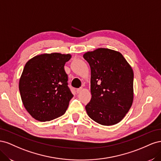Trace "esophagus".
Returning <instances> with one entry per match:
<instances>
[{"label": "esophagus", "mask_w": 161, "mask_h": 161, "mask_svg": "<svg viewBox=\"0 0 161 161\" xmlns=\"http://www.w3.org/2000/svg\"><path fill=\"white\" fill-rule=\"evenodd\" d=\"M82 90V87H80V88L77 89H76V92H77V93H79V92H80Z\"/></svg>", "instance_id": "1"}]
</instances>
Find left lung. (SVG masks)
Wrapping results in <instances>:
<instances>
[{
    "mask_svg": "<svg viewBox=\"0 0 161 161\" xmlns=\"http://www.w3.org/2000/svg\"><path fill=\"white\" fill-rule=\"evenodd\" d=\"M91 67V99L86 113L97 123H119L132 105L134 72L121 53L99 48L83 55Z\"/></svg>",
    "mask_w": 161,
    "mask_h": 161,
    "instance_id": "1",
    "label": "left lung"
}]
</instances>
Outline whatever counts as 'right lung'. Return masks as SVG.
Returning a JSON list of instances; mask_svg holds the SVG:
<instances>
[{
	"mask_svg": "<svg viewBox=\"0 0 161 161\" xmlns=\"http://www.w3.org/2000/svg\"><path fill=\"white\" fill-rule=\"evenodd\" d=\"M70 58L60 53H43L26 63L19 89L24 107L36 120L50 121L65 114L73 97L64 67Z\"/></svg>",
	"mask_w": 161,
	"mask_h": 161,
	"instance_id": "1",
	"label": "right lung"
}]
</instances>
